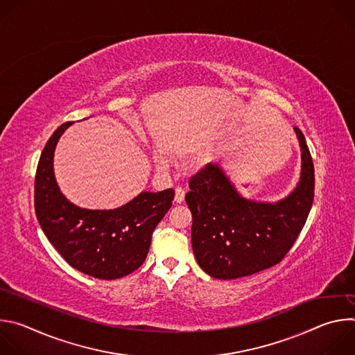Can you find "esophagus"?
Returning <instances> with one entry per match:
<instances>
[{"instance_id":"1","label":"esophagus","mask_w":355,"mask_h":355,"mask_svg":"<svg viewBox=\"0 0 355 355\" xmlns=\"http://www.w3.org/2000/svg\"><path fill=\"white\" fill-rule=\"evenodd\" d=\"M184 198H185V189L181 188V187H177L175 188V196H174V200L177 202V204H182L184 202Z\"/></svg>"}]
</instances>
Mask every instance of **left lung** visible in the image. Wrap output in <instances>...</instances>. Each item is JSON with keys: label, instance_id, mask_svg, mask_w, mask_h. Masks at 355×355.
Wrapping results in <instances>:
<instances>
[{"label": "left lung", "instance_id": "1", "mask_svg": "<svg viewBox=\"0 0 355 355\" xmlns=\"http://www.w3.org/2000/svg\"><path fill=\"white\" fill-rule=\"evenodd\" d=\"M300 181L277 204L239 195L220 167L209 163L189 180L185 202L192 214V250L199 267L218 279L267 270L286 256L306 223L315 195V168L303 133Z\"/></svg>", "mask_w": 355, "mask_h": 355}]
</instances>
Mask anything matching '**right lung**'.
Instances as JSON below:
<instances>
[{"label":"right lung","instance_id":"1","mask_svg":"<svg viewBox=\"0 0 355 355\" xmlns=\"http://www.w3.org/2000/svg\"><path fill=\"white\" fill-rule=\"evenodd\" d=\"M59 126L47 140L35 175V212L47 240L76 270L99 279H118L146 260L151 233L173 205L174 189L141 192L111 211L83 209L60 192L53 173Z\"/></svg>","mask_w":355,"mask_h":355}]
</instances>
